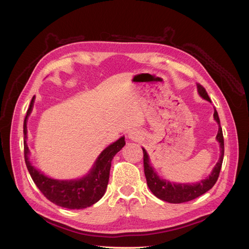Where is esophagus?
Instances as JSON below:
<instances>
[{
	"label": "esophagus",
	"mask_w": 249,
	"mask_h": 249,
	"mask_svg": "<svg viewBox=\"0 0 249 249\" xmlns=\"http://www.w3.org/2000/svg\"><path fill=\"white\" fill-rule=\"evenodd\" d=\"M140 134L137 132V131H131L129 133V138L131 140H134V141H138L140 139Z\"/></svg>",
	"instance_id": "1"
}]
</instances>
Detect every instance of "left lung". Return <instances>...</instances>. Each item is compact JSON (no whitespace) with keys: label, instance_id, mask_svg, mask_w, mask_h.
<instances>
[{"label":"left lung","instance_id":"obj_1","mask_svg":"<svg viewBox=\"0 0 249 249\" xmlns=\"http://www.w3.org/2000/svg\"><path fill=\"white\" fill-rule=\"evenodd\" d=\"M197 90L199 95L209 102H211L210 97L199 83H197ZM214 119L219 124V130L216 136L217 141L220 144V158L218 162L216 163L215 167L213 168L211 175L206 178L205 179H201L200 182L195 184H177V183H170L167 179H163L157 175V172L153 168L152 165L149 163V158L144 148L143 150V165H144V175L146 178L147 186L154 193L155 196L160 198L164 201H167L170 203H182L186 201H190L194 198H196L200 195L205 194L212 188L215 183L217 182L218 177H219L221 165L223 161V155H224V140H223V134L222 129L220 126V120L218 113L215 109L214 111Z\"/></svg>","mask_w":249,"mask_h":249}]
</instances>
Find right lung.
Here are the masks:
<instances>
[{
  "mask_svg": "<svg viewBox=\"0 0 249 249\" xmlns=\"http://www.w3.org/2000/svg\"><path fill=\"white\" fill-rule=\"evenodd\" d=\"M35 96L32 97L24 120V153L25 162L33 182L41 193L55 205L66 209H85L99 201L106 192L111 162L124 144V137L119 138L105 148L97 158L93 167L87 176L80 179L59 180L48 178L37 170L29 161L30 150L27 144V119L32 111Z\"/></svg>",
  "mask_w": 249,
  "mask_h": 249,
  "instance_id": "1",
  "label": "right lung"
}]
</instances>
